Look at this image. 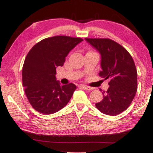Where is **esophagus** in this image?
Listing matches in <instances>:
<instances>
[{"instance_id": "obj_1", "label": "esophagus", "mask_w": 153, "mask_h": 153, "mask_svg": "<svg viewBox=\"0 0 153 153\" xmlns=\"http://www.w3.org/2000/svg\"><path fill=\"white\" fill-rule=\"evenodd\" d=\"M80 87H82L84 90H86V91H87V90H93V87H91L89 86H87V85H81Z\"/></svg>"}]
</instances>
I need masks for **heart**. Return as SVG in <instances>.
I'll return each instance as SVG.
<instances>
[{
	"mask_svg": "<svg viewBox=\"0 0 153 153\" xmlns=\"http://www.w3.org/2000/svg\"><path fill=\"white\" fill-rule=\"evenodd\" d=\"M90 52H91V51H90Z\"/></svg>",
	"mask_w": 153,
	"mask_h": 153,
	"instance_id": "obj_1",
	"label": "heart"
}]
</instances>
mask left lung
<instances>
[{"label":"left lung","mask_w":153,"mask_h":153,"mask_svg":"<svg viewBox=\"0 0 153 153\" xmlns=\"http://www.w3.org/2000/svg\"><path fill=\"white\" fill-rule=\"evenodd\" d=\"M101 55L99 76L110 79L103 99L95 104L105 114L116 116L128 108L137 92V73L134 61L124 47L110 39L85 38ZM101 91V89H100Z\"/></svg>","instance_id":"8db88e82"}]
</instances>
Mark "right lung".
<instances>
[{
	"instance_id": "1",
	"label": "right lung",
	"mask_w": 153,
	"mask_h": 153,
	"mask_svg": "<svg viewBox=\"0 0 153 153\" xmlns=\"http://www.w3.org/2000/svg\"><path fill=\"white\" fill-rule=\"evenodd\" d=\"M83 40L64 35L48 37L29 51L22 68V83L29 102L39 112L55 113L69 102L76 86L71 83L61 85L56 79V69Z\"/></svg>"
}]
</instances>
